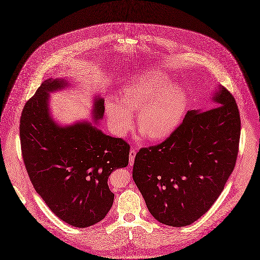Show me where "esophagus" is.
I'll use <instances>...</instances> for the list:
<instances>
[{
    "instance_id": "34e87169",
    "label": "esophagus",
    "mask_w": 260,
    "mask_h": 260,
    "mask_svg": "<svg viewBox=\"0 0 260 260\" xmlns=\"http://www.w3.org/2000/svg\"><path fill=\"white\" fill-rule=\"evenodd\" d=\"M136 153H137V151L134 150V149H132V150L129 151V164H131V165H134L135 158H136Z\"/></svg>"
}]
</instances>
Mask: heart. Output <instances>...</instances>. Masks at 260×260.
I'll return each instance as SVG.
<instances>
[{
	"instance_id": "heart-1",
	"label": "heart",
	"mask_w": 260,
	"mask_h": 260,
	"mask_svg": "<svg viewBox=\"0 0 260 260\" xmlns=\"http://www.w3.org/2000/svg\"><path fill=\"white\" fill-rule=\"evenodd\" d=\"M121 102L109 99L106 114L113 131L125 135L132 127V112L139 111L138 127L150 140L171 135L183 120L188 107V95L183 87L173 85L164 71L152 69L125 84Z\"/></svg>"
}]
</instances>
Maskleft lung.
I'll return each mask as SVG.
<instances>
[{
    "mask_svg": "<svg viewBox=\"0 0 260 260\" xmlns=\"http://www.w3.org/2000/svg\"><path fill=\"white\" fill-rule=\"evenodd\" d=\"M213 109L190 110L167 140L141 148L133 178L152 217L185 226L207 213L232 174L239 151L240 118L222 86L211 96Z\"/></svg>",
    "mask_w": 260,
    "mask_h": 260,
    "instance_id": "1",
    "label": "left lung"
}]
</instances>
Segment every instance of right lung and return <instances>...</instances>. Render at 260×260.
Segmentation results:
<instances>
[{
  "label": "right lung",
  "instance_id": "obj_1",
  "mask_svg": "<svg viewBox=\"0 0 260 260\" xmlns=\"http://www.w3.org/2000/svg\"><path fill=\"white\" fill-rule=\"evenodd\" d=\"M72 87L67 78H49L26 102L20 118L21 152L37 193L60 220L88 228L111 210V173L128 164L129 146L98 128L105 99L96 94L92 121L62 124L53 119L50 94Z\"/></svg>",
  "mask_w": 260,
  "mask_h": 260
}]
</instances>
